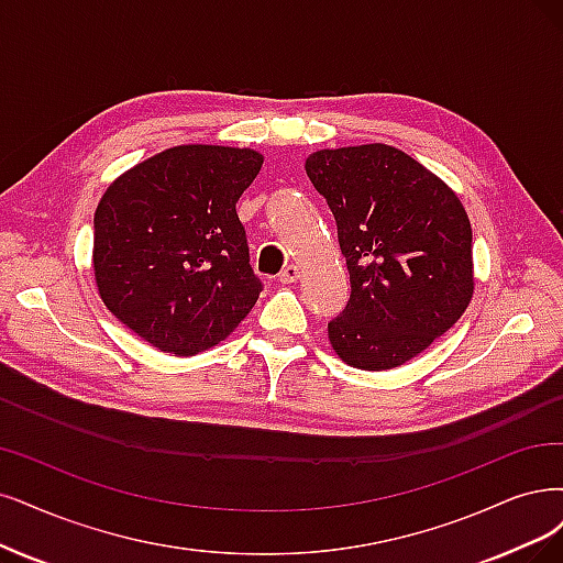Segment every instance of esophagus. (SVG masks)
Instances as JSON below:
<instances>
[{"label":"esophagus","instance_id":"obj_1","mask_svg":"<svg viewBox=\"0 0 563 563\" xmlns=\"http://www.w3.org/2000/svg\"><path fill=\"white\" fill-rule=\"evenodd\" d=\"M301 276V271L297 264H287L283 271H280V283H297Z\"/></svg>","mask_w":563,"mask_h":563}]
</instances>
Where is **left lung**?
Returning a JSON list of instances; mask_svg holds the SVG:
<instances>
[{
    "label": "left lung",
    "instance_id": "8db88e82",
    "mask_svg": "<svg viewBox=\"0 0 563 563\" xmlns=\"http://www.w3.org/2000/svg\"><path fill=\"white\" fill-rule=\"evenodd\" d=\"M306 174L334 213L352 287L327 327L331 347L364 371L406 364L473 297V234L460 197L385 143L318 151Z\"/></svg>",
    "mask_w": 563,
    "mask_h": 563
}]
</instances>
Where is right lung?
Wrapping results in <instances>:
<instances>
[{
    "label": "right lung",
    "mask_w": 563,
    "mask_h": 563,
    "mask_svg": "<svg viewBox=\"0 0 563 563\" xmlns=\"http://www.w3.org/2000/svg\"><path fill=\"white\" fill-rule=\"evenodd\" d=\"M264 157L227 145H176L122 174L95 211V280L111 313L172 355L224 341L255 306L236 201Z\"/></svg>",
    "instance_id": "1"
}]
</instances>
